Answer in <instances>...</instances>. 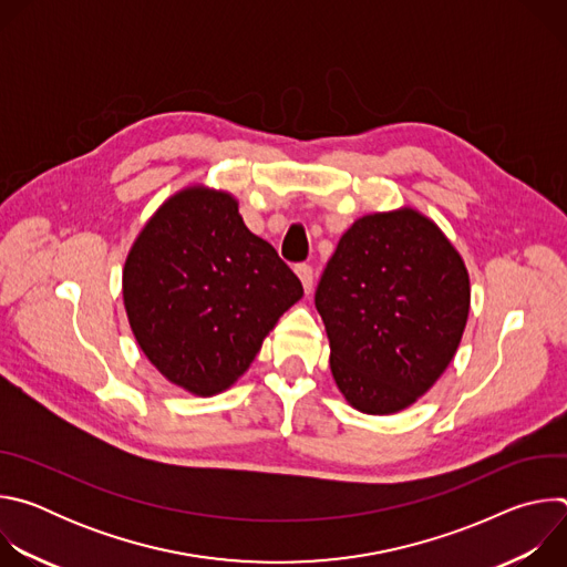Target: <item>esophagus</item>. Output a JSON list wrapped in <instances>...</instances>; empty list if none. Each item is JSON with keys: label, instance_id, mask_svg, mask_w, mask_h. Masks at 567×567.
Wrapping results in <instances>:
<instances>
[{"label": "esophagus", "instance_id": "esophagus-1", "mask_svg": "<svg viewBox=\"0 0 567 567\" xmlns=\"http://www.w3.org/2000/svg\"><path fill=\"white\" fill-rule=\"evenodd\" d=\"M296 276L300 278L305 293H311V289H313V269L309 265H298Z\"/></svg>", "mask_w": 567, "mask_h": 567}]
</instances>
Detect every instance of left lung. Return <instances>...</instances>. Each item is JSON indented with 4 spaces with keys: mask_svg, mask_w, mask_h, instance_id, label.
I'll use <instances>...</instances> for the list:
<instances>
[{
    "mask_svg": "<svg viewBox=\"0 0 567 567\" xmlns=\"http://www.w3.org/2000/svg\"><path fill=\"white\" fill-rule=\"evenodd\" d=\"M468 307L466 265L431 217L411 206L359 217L316 289L350 406L365 415L413 406L453 361Z\"/></svg>",
    "mask_w": 567,
    "mask_h": 567,
    "instance_id": "obj_1",
    "label": "left lung"
}]
</instances>
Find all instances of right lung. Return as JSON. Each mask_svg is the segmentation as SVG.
<instances>
[{
  "mask_svg": "<svg viewBox=\"0 0 567 567\" xmlns=\"http://www.w3.org/2000/svg\"><path fill=\"white\" fill-rule=\"evenodd\" d=\"M300 298V280L247 228L237 199L204 184L154 210L123 267V305L138 348L195 396L219 394L245 374Z\"/></svg>",
  "mask_w": 567,
  "mask_h": 567,
  "instance_id": "right-lung-1",
  "label": "right lung"
}]
</instances>
